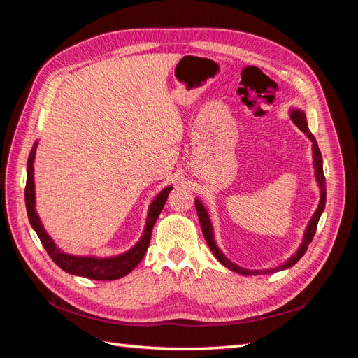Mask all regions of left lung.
Wrapping results in <instances>:
<instances>
[{
	"label": "left lung",
	"mask_w": 358,
	"mask_h": 358,
	"mask_svg": "<svg viewBox=\"0 0 358 358\" xmlns=\"http://www.w3.org/2000/svg\"><path fill=\"white\" fill-rule=\"evenodd\" d=\"M291 119L292 122H294L303 133H305L312 142V152H313V167H315V178L318 180V185L321 188V199H320V204H318V209L315 210V213H313V216L310 218L309 224H308V229L305 231V237H303V242L300 245V248L297 249V252L292 255L288 262L282 266H279L276 268H266V270H248V268H243L241 266H237L234 263H231L229 258H227L222 252L221 249L216 246L215 243V239H213V230H212V224H210V220H209V215L208 212H206V208L201 204L200 200H196V209H197V215H199V220H200V225H201V231L204 234V239L206 242H208L209 248L212 249L213 255L218 258V262L229 267L230 270H233V272L236 273H241V275H263V273H275V272H279V270H284V268H288L291 266H294L299 259L303 257V254L306 252V249L309 246V243L312 242L313 236H315V231H317V225H318V221H320V216L324 210V206H326V178H324V171H322V157H321V152H320V148L317 145V140L315 137L312 136V133L309 131L308 128V122H306V116L305 113H303L301 110H292L291 112Z\"/></svg>",
	"instance_id": "8db88e82"
}]
</instances>
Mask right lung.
Returning a JSON list of instances; mask_svg holds the SVG:
<instances>
[{
    "mask_svg": "<svg viewBox=\"0 0 358 358\" xmlns=\"http://www.w3.org/2000/svg\"><path fill=\"white\" fill-rule=\"evenodd\" d=\"M36 148L31 149V154L28 157L27 162V187H25V204H27V212L28 218L31 222V227L36 230L38 239L41 241V245L45 246L46 252L53 259L58 267H61L64 272L78 275L83 278H90L95 280H115L128 275L131 270L142 262L145 257L148 246L150 242V234H152L154 224L159 216L162 208L167 201L169 194L171 191V187H167L162 189L157 199L150 203L146 227L142 239L137 242L128 252L110 257V258H96V257H76L59 251L57 248L55 242L50 239V236L43 229V224L38 218L36 212V191H34V158H36Z\"/></svg>",
    "mask_w": 358,
    "mask_h": 358,
    "instance_id": "right-lung-1",
    "label": "right lung"
}]
</instances>
